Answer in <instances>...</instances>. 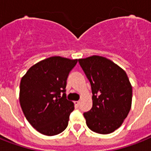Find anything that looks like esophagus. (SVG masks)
Segmentation results:
<instances>
[{
	"label": "esophagus",
	"mask_w": 151,
	"mask_h": 151,
	"mask_svg": "<svg viewBox=\"0 0 151 151\" xmlns=\"http://www.w3.org/2000/svg\"><path fill=\"white\" fill-rule=\"evenodd\" d=\"M74 104H75V105H76V106H77V107H78V106H79V105H80V104H81V101H74Z\"/></svg>",
	"instance_id": "esophagus-1"
}]
</instances>
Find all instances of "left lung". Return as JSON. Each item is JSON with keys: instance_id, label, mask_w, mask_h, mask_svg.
I'll list each match as a JSON object with an SVG mask.
<instances>
[{"instance_id": "obj_1", "label": "left lung", "mask_w": 151, "mask_h": 151, "mask_svg": "<svg viewBox=\"0 0 151 151\" xmlns=\"http://www.w3.org/2000/svg\"><path fill=\"white\" fill-rule=\"evenodd\" d=\"M78 62L92 91V108L84 113L87 126L97 133H112L122 124L131 109L133 91L127 73L103 56H91Z\"/></svg>"}]
</instances>
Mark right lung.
<instances>
[{
	"mask_svg": "<svg viewBox=\"0 0 151 151\" xmlns=\"http://www.w3.org/2000/svg\"><path fill=\"white\" fill-rule=\"evenodd\" d=\"M77 63V59L52 56L33 65L21 80L19 101L23 113L43 135H57L67 128L74 105L67 99L65 88Z\"/></svg>",
	"mask_w": 151,
	"mask_h": 151,
	"instance_id": "1",
	"label": "right lung"
}]
</instances>
